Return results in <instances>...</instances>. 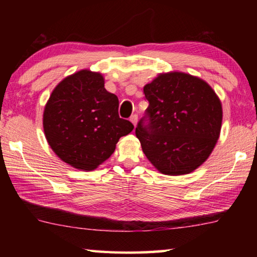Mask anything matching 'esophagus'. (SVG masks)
<instances>
[{"label": "esophagus", "mask_w": 257, "mask_h": 257, "mask_svg": "<svg viewBox=\"0 0 257 257\" xmlns=\"http://www.w3.org/2000/svg\"><path fill=\"white\" fill-rule=\"evenodd\" d=\"M129 120L132 121V123L135 125V127H136L137 121H138V116H137V114H133L132 116H130V119H129Z\"/></svg>", "instance_id": "34e87169"}]
</instances>
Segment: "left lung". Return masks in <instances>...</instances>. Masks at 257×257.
I'll use <instances>...</instances> for the list:
<instances>
[{"label": "left lung", "mask_w": 257, "mask_h": 257, "mask_svg": "<svg viewBox=\"0 0 257 257\" xmlns=\"http://www.w3.org/2000/svg\"><path fill=\"white\" fill-rule=\"evenodd\" d=\"M149 107L136 136L161 173H190L205 162L220 136L222 106L211 86L184 72L161 73L144 87Z\"/></svg>", "instance_id": "obj_1"}]
</instances>
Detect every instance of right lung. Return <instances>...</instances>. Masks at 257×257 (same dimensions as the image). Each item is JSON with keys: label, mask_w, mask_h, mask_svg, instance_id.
<instances>
[{"label": "right lung", "mask_w": 257, "mask_h": 257, "mask_svg": "<svg viewBox=\"0 0 257 257\" xmlns=\"http://www.w3.org/2000/svg\"><path fill=\"white\" fill-rule=\"evenodd\" d=\"M119 99L104 88L98 72L81 70L60 82L43 115L51 149L64 162L80 170H94L115 150L120 137L134 129L119 116Z\"/></svg>", "instance_id": "add662e5"}]
</instances>
